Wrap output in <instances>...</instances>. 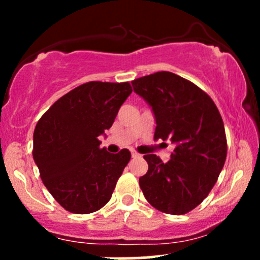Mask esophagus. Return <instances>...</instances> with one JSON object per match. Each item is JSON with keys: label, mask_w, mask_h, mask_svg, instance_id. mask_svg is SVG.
Here are the masks:
<instances>
[{"label": "esophagus", "mask_w": 260, "mask_h": 260, "mask_svg": "<svg viewBox=\"0 0 260 260\" xmlns=\"http://www.w3.org/2000/svg\"><path fill=\"white\" fill-rule=\"evenodd\" d=\"M132 157H134V159H136V157H140V154L137 153V151H132Z\"/></svg>", "instance_id": "esophagus-1"}]
</instances>
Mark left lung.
I'll use <instances>...</instances> for the list:
<instances>
[{
	"label": "left lung",
	"instance_id": "1",
	"mask_svg": "<svg viewBox=\"0 0 260 260\" xmlns=\"http://www.w3.org/2000/svg\"><path fill=\"white\" fill-rule=\"evenodd\" d=\"M132 85L153 110L154 139H170L176 145L165 164L155 154L144 155L148 172L139 178L143 194L162 213H189L207 198L225 164L221 115L207 92L175 73L149 74Z\"/></svg>",
	"mask_w": 260,
	"mask_h": 260
}]
</instances>
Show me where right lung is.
<instances>
[{
	"label": "right lung",
	"instance_id": "obj_1",
	"mask_svg": "<svg viewBox=\"0 0 260 260\" xmlns=\"http://www.w3.org/2000/svg\"><path fill=\"white\" fill-rule=\"evenodd\" d=\"M131 92L128 82L84 83L59 98L37 123L32 157L45 187L67 211L90 214L111 199L131 153L110 154L98 137L112 126Z\"/></svg>",
	"mask_w": 260,
	"mask_h": 260
}]
</instances>
